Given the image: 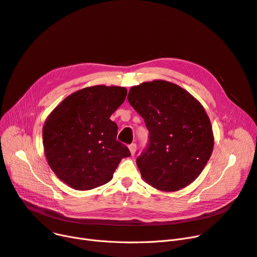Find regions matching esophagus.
I'll list each match as a JSON object with an SVG mask.
<instances>
[{
    "label": "esophagus",
    "instance_id": "1",
    "mask_svg": "<svg viewBox=\"0 0 257 257\" xmlns=\"http://www.w3.org/2000/svg\"><path fill=\"white\" fill-rule=\"evenodd\" d=\"M128 149H130V152H131V155H132V156L135 155L136 150H137V145H136V143H132V144H130Z\"/></svg>",
    "mask_w": 257,
    "mask_h": 257
}]
</instances>
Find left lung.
I'll list each match as a JSON object with an SVG mask.
<instances>
[{"mask_svg": "<svg viewBox=\"0 0 257 257\" xmlns=\"http://www.w3.org/2000/svg\"><path fill=\"white\" fill-rule=\"evenodd\" d=\"M127 100L144 119L150 137L137 158L143 180L177 191L197 179L213 151V134L203 105L179 85L154 80L131 88Z\"/></svg>", "mask_w": 257, "mask_h": 257, "instance_id": "left-lung-1", "label": "left lung"}]
</instances>
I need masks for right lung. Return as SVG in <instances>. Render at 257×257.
Wrapping results in <instances>:
<instances>
[{
  "mask_svg": "<svg viewBox=\"0 0 257 257\" xmlns=\"http://www.w3.org/2000/svg\"><path fill=\"white\" fill-rule=\"evenodd\" d=\"M122 87L94 85L69 95L48 116L43 127L49 166L70 187L90 190L113 178L127 146L117 141L118 126L109 119L123 103Z\"/></svg>",
  "mask_w": 257,
  "mask_h": 257,
  "instance_id": "obj_1",
  "label": "right lung"
}]
</instances>
